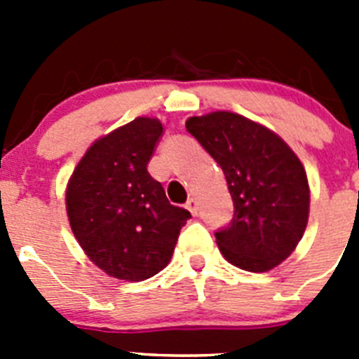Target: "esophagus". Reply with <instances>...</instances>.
I'll list each match as a JSON object with an SVG mask.
<instances>
[{"label": "esophagus", "mask_w": 359, "mask_h": 359, "mask_svg": "<svg viewBox=\"0 0 359 359\" xmlns=\"http://www.w3.org/2000/svg\"><path fill=\"white\" fill-rule=\"evenodd\" d=\"M187 208H189V212L192 215H198V201H196L194 198H190L189 201H187Z\"/></svg>", "instance_id": "1"}]
</instances>
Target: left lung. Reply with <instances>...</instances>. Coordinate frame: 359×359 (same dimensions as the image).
<instances>
[{
  "label": "left lung",
  "mask_w": 359,
  "mask_h": 359,
  "mask_svg": "<svg viewBox=\"0 0 359 359\" xmlns=\"http://www.w3.org/2000/svg\"><path fill=\"white\" fill-rule=\"evenodd\" d=\"M187 131L223 169L233 217L215 231L230 264L268 271L302 239L309 185L302 163L275 133L230 111L187 120Z\"/></svg>",
  "instance_id": "8db88e82"
}]
</instances>
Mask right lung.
Segmentation results:
<instances>
[{"label": "right lung", "mask_w": 359, "mask_h": 359, "mask_svg": "<svg viewBox=\"0 0 359 359\" xmlns=\"http://www.w3.org/2000/svg\"><path fill=\"white\" fill-rule=\"evenodd\" d=\"M163 128L135 118L95 142L66 190V210L91 262L120 280L140 282L169 264L180 230L190 219L170 205L147 163Z\"/></svg>", "instance_id": "obj_1"}]
</instances>
